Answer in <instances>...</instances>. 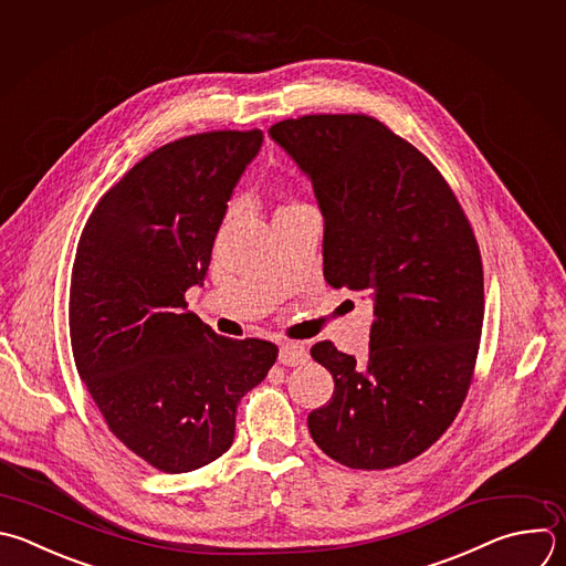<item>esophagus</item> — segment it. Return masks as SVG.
Masks as SVG:
<instances>
[{"mask_svg": "<svg viewBox=\"0 0 566 566\" xmlns=\"http://www.w3.org/2000/svg\"><path fill=\"white\" fill-rule=\"evenodd\" d=\"M277 359L284 364V366H297V364H304L308 359V353L302 344L297 342H284L280 346V355Z\"/></svg>", "mask_w": 566, "mask_h": 566, "instance_id": "34e87169", "label": "esophagus"}]
</instances>
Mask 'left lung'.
Wrapping results in <instances>:
<instances>
[{"instance_id":"left-lung-1","label":"left lung","mask_w":566,"mask_h":566,"mask_svg":"<svg viewBox=\"0 0 566 566\" xmlns=\"http://www.w3.org/2000/svg\"><path fill=\"white\" fill-rule=\"evenodd\" d=\"M313 184L324 277L373 300L368 357L311 348L331 370L308 413L315 444L350 469H391L458 416L478 357L484 280L475 235L438 168L366 115H304L269 128Z\"/></svg>"}]
</instances>
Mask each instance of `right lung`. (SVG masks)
Here are the masks:
<instances>
[{"instance_id": "1", "label": "right lung", "mask_w": 566, "mask_h": 566, "mask_svg": "<svg viewBox=\"0 0 566 566\" xmlns=\"http://www.w3.org/2000/svg\"><path fill=\"white\" fill-rule=\"evenodd\" d=\"M262 130L170 142L137 161L91 213L73 264L75 366L113 436L164 473L196 471L235 438L240 400L277 357L188 311Z\"/></svg>"}]
</instances>
